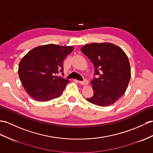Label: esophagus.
<instances>
[{"mask_svg": "<svg viewBox=\"0 0 153 153\" xmlns=\"http://www.w3.org/2000/svg\"><path fill=\"white\" fill-rule=\"evenodd\" d=\"M79 83L82 85H87L88 81L86 79H84L83 81H79Z\"/></svg>", "mask_w": 153, "mask_h": 153, "instance_id": "obj_1", "label": "esophagus"}]
</instances>
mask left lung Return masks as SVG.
Here are the masks:
<instances>
[{"label": "left lung", "mask_w": 153, "mask_h": 153, "mask_svg": "<svg viewBox=\"0 0 153 153\" xmlns=\"http://www.w3.org/2000/svg\"><path fill=\"white\" fill-rule=\"evenodd\" d=\"M95 68L91 81L94 96L89 102L99 106L112 105L125 94L131 76L127 56L121 48L109 43H91L81 48Z\"/></svg>", "instance_id": "obj_1"}]
</instances>
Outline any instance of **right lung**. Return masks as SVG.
Instances as JSON below:
<instances>
[{
	"label": "right lung",
	"instance_id": "1",
	"mask_svg": "<svg viewBox=\"0 0 153 153\" xmlns=\"http://www.w3.org/2000/svg\"><path fill=\"white\" fill-rule=\"evenodd\" d=\"M73 49L71 46L48 44L33 48L22 58L19 76L32 99L45 102L62 95L69 81L57 74H63V62Z\"/></svg>",
	"mask_w": 153,
	"mask_h": 153
}]
</instances>
